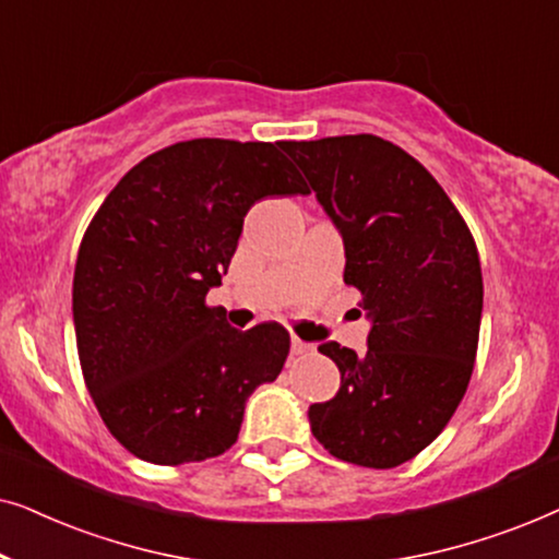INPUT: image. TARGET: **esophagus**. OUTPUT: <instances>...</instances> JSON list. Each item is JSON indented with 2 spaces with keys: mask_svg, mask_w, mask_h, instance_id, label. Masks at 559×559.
<instances>
[{
  "mask_svg": "<svg viewBox=\"0 0 559 559\" xmlns=\"http://www.w3.org/2000/svg\"><path fill=\"white\" fill-rule=\"evenodd\" d=\"M312 350V343H305L300 338H293V356H302V354H310Z\"/></svg>",
  "mask_w": 559,
  "mask_h": 559,
  "instance_id": "34e87169",
  "label": "esophagus"
}]
</instances>
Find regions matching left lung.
Returning a JSON list of instances; mask_svg holds the SVG:
<instances>
[{
    "mask_svg": "<svg viewBox=\"0 0 559 559\" xmlns=\"http://www.w3.org/2000/svg\"><path fill=\"white\" fill-rule=\"evenodd\" d=\"M346 249L343 280L361 293L364 354L328 341L341 389L310 404L328 453L394 468L442 432L476 361L484 277L476 241L438 180L373 134L282 142Z\"/></svg>",
    "mask_w": 559,
    "mask_h": 559,
    "instance_id": "1",
    "label": "left lung"
}]
</instances>
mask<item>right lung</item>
<instances>
[{"label": "right lung", "instance_id": "obj_1", "mask_svg": "<svg viewBox=\"0 0 559 559\" xmlns=\"http://www.w3.org/2000/svg\"><path fill=\"white\" fill-rule=\"evenodd\" d=\"M280 144H170L134 165L86 228L73 274L83 379L109 432L142 461L226 453L251 392L285 366L280 323L236 331L205 305L251 205L310 193Z\"/></svg>", "mask_w": 559, "mask_h": 559}]
</instances>
